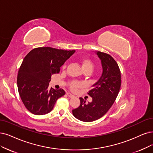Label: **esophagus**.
<instances>
[{
    "label": "esophagus",
    "mask_w": 153,
    "mask_h": 153,
    "mask_svg": "<svg viewBox=\"0 0 153 153\" xmlns=\"http://www.w3.org/2000/svg\"><path fill=\"white\" fill-rule=\"evenodd\" d=\"M67 94L68 97H70V98L74 97V95H73L72 94H71V93H67Z\"/></svg>",
    "instance_id": "34e87169"
}]
</instances>
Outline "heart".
Wrapping results in <instances>:
<instances>
[{"label":"heart","instance_id":"obj_1","mask_svg":"<svg viewBox=\"0 0 153 153\" xmlns=\"http://www.w3.org/2000/svg\"><path fill=\"white\" fill-rule=\"evenodd\" d=\"M81 63L82 65V69L84 71H90L91 72H92L93 68H94V64L93 63V62L89 59H84L82 60H81ZM81 84L80 82H72L70 84V87L71 88L72 90H76L77 88L81 87Z\"/></svg>","mask_w":153,"mask_h":153}]
</instances>
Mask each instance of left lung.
I'll use <instances>...</instances> for the list:
<instances>
[{"instance_id": "obj_1", "label": "left lung", "mask_w": 153, "mask_h": 153, "mask_svg": "<svg viewBox=\"0 0 153 153\" xmlns=\"http://www.w3.org/2000/svg\"><path fill=\"white\" fill-rule=\"evenodd\" d=\"M101 62L102 74L92 86L88 94L92 97L91 102L86 103L80 98L81 104L72 110L78 120L90 122L102 117L114 104L121 86V74L116 61L106 53L96 52Z\"/></svg>"}]
</instances>
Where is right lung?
<instances>
[{"mask_svg":"<svg viewBox=\"0 0 153 153\" xmlns=\"http://www.w3.org/2000/svg\"><path fill=\"white\" fill-rule=\"evenodd\" d=\"M75 50L51 47L34 48L23 59L18 71L17 83L20 97L28 111L41 115L52 110L63 89L48 88L51 76L60 72L61 66Z\"/></svg>","mask_w":153,"mask_h":153,"instance_id":"1","label":"right lung"}]
</instances>
